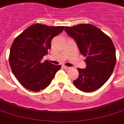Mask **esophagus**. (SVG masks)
I'll list each match as a JSON object with an SVG mask.
<instances>
[{"instance_id": "34e87169", "label": "esophagus", "mask_w": 124, "mask_h": 124, "mask_svg": "<svg viewBox=\"0 0 124 124\" xmlns=\"http://www.w3.org/2000/svg\"><path fill=\"white\" fill-rule=\"evenodd\" d=\"M63 68L65 70H68L70 68V67H68V66H63Z\"/></svg>"}]
</instances>
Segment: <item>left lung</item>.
Here are the masks:
<instances>
[{
    "label": "left lung",
    "mask_w": 124,
    "mask_h": 124,
    "mask_svg": "<svg viewBox=\"0 0 124 124\" xmlns=\"http://www.w3.org/2000/svg\"><path fill=\"white\" fill-rule=\"evenodd\" d=\"M64 31L76 42L80 53L86 56V68H78L79 75L73 84L85 93L98 89L109 79L115 68L116 53L113 42L90 24L65 26Z\"/></svg>",
    "instance_id": "obj_1"
}]
</instances>
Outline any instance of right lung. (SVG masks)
Listing matches in <instances>:
<instances>
[{
    "instance_id": "add662e5",
    "label": "right lung",
    "mask_w": 124,
    "mask_h": 124,
    "mask_svg": "<svg viewBox=\"0 0 124 124\" xmlns=\"http://www.w3.org/2000/svg\"><path fill=\"white\" fill-rule=\"evenodd\" d=\"M63 29L64 26L37 23L15 39L10 49L9 64L14 76L26 89L35 92L44 89L60 69V65L42 61V58L48 54L52 39Z\"/></svg>"
}]
</instances>
